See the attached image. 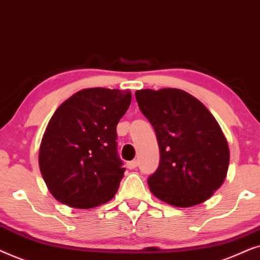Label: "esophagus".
I'll list each match as a JSON object with an SVG mask.
<instances>
[{
	"instance_id": "34e87169",
	"label": "esophagus",
	"mask_w": 260,
	"mask_h": 260,
	"mask_svg": "<svg viewBox=\"0 0 260 260\" xmlns=\"http://www.w3.org/2000/svg\"><path fill=\"white\" fill-rule=\"evenodd\" d=\"M139 165V161L138 160H132V161H127V169H129V170H133V169H136L137 166Z\"/></svg>"
}]
</instances>
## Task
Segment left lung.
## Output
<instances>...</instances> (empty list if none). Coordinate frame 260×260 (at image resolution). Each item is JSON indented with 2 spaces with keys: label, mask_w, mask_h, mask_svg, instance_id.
<instances>
[{
  "label": "left lung",
  "mask_w": 260,
  "mask_h": 260,
  "mask_svg": "<svg viewBox=\"0 0 260 260\" xmlns=\"http://www.w3.org/2000/svg\"><path fill=\"white\" fill-rule=\"evenodd\" d=\"M141 113L153 127L160 151L147 179L151 192L175 207L205 202L226 178L230 148L208 109L179 89L136 91Z\"/></svg>",
  "instance_id": "obj_1"
}]
</instances>
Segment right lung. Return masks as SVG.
<instances>
[{
    "mask_svg": "<svg viewBox=\"0 0 260 260\" xmlns=\"http://www.w3.org/2000/svg\"><path fill=\"white\" fill-rule=\"evenodd\" d=\"M131 100L129 91L90 88L58 107L39 150L41 175L55 200L89 209L113 199L124 172L116 126Z\"/></svg>",
    "mask_w": 260,
    "mask_h": 260,
    "instance_id": "1",
    "label": "right lung"
}]
</instances>
